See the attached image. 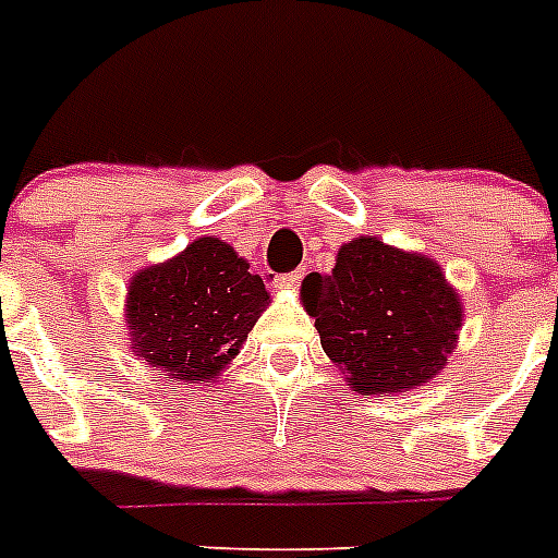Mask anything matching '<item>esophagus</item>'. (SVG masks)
Returning a JSON list of instances; mask_svg holds the SVG:
<instances>
[{
  "label": "esophagus",
  "instance_id": "esophagus-1",
  "mask_svg": "<svg viewBox=\"0 0 558 558\" xmlns=\"http://www.w3.org/2000/svg\"><path fill=\"white\" fill-rule=\"evenodd\" d=\"M300 280H303V269H298V272H289V275H278V278H275V283H278L280 289H294Z\"/></svg>",
  "mask_w": 558,
  "mask_h": 558
}]
</instances>
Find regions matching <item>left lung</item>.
Here are the masks:
<instances>
[{"mask_svg":"<svg viewBox=\"0 0 558 558\" xmlns=\"http://www.w3.org/2000/svg\"><path fill=\"white\" fill-rule=\"evenodd\" d=\"M300 300L328 360L362 396L435 379L463 326L458 292L433 258L371 235L339 246L333 272L308 275Z\"/></svg>","mask_w":558,"mask_h":558,"instance_id":"8db88e82","label":"left lung"}]
</instances>
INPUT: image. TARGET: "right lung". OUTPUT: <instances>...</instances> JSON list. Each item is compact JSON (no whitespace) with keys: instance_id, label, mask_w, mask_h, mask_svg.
Instances as JSON below:
<instances>
[{"instance_id":"1","label":"right lung","mask_w":558,"mask_h":558,"mask_svg":"<svg viewBox=\"0 0 558 558\" xmlns=\"http://www.w3.org/2000/svg\"><path fill=\"white\" fill-rule=\"evenodd\" d=\"M269 306L260 275L227 241L196 239L165 264L140 269L125 326L145 365L187 385L216 381Z\"/></svg>"}]
</instances>
